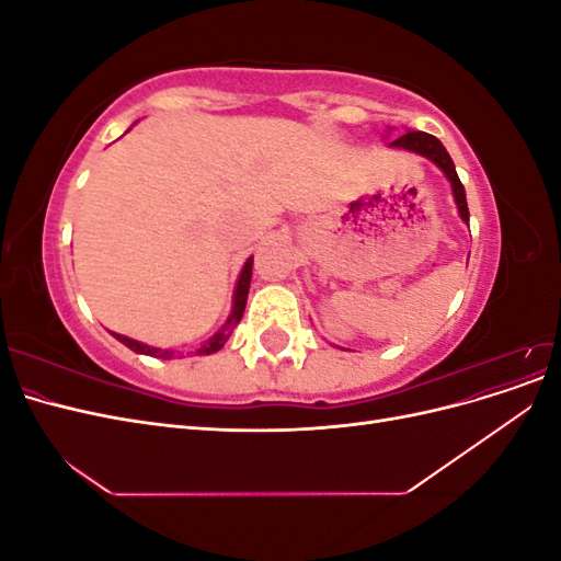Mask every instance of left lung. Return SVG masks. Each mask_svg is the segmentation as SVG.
Returning a JSON list of instances; mask_svg holds the SVG:
<instances>
[{
    "label": "left lung",
    "mask_w": 561,
    "mask_h": 561,
    "mask_svg": "<svg viewBox=\"0 0 561 561\" xmlns=\"http://www.w3.org/2000/svg\"><path fill=\"white\" fill-rule=\"evenodd\" d=\"M388 147L404 149V151H414V154L433 161V163L439 168V171L445 173V178H447L449 184H451V194H454V201H456L458 215H461V219H463L466 225L470 222L466 190H463L461 180H458V175H456V165H454V161H451V157H449V151L445 149L443 142H439V140L435 138V135L423 133V130H407L404 135H400V138L390 140Z\"/></svg>",
    "instance_id": "8db88e82"
}]
</instances>
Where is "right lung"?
<instances>
[{
	"instance_id": "1",
	"label": "right lung",
	"mask_w": 561,
	"mask_h": 561,
	"mask_svg": "<svg viewBox=\"0 0 561 561\" xmlns=\"http://www.w3.org/2000/svg\"><path fill=\"white\" fill-rule=\"evenodd\" d=\"M250 278H252V257L245 260L243 268H241V276H239V283H236V290H233V301H231V313L227 318V322L222 328H219L208 342H203L198 348H194L192 353L196 355H210V353H217L219 348H222L227 344V339L231 336L233 328L239 325L241 318H243V311H245V301H248V293H250ZM114 339H118L124 346H128L130 351L135 353H142V355H151V358H173L175 353L180 351H171V348H157V346H149V344H142V342H135V339L126 336V334H118V332H112Z\"/></svg>"
}]
</instances>
